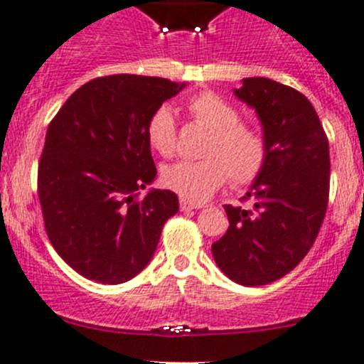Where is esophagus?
<instances>
[{
  "label": "esophagus",
  "instance_id": "34e87169",
  "mask_svg": "<svg viewBox=\"0 0 364 364\" xmlns=\"http://www.w3.org/2000/svg\"><path fill=\"white\" fill-rule=\"evenodd\" d=\"M179 208H181V211H192V209H202L204 208V204H195V202H188V200H183L179 202Z\"/></svg>",
  "mask_w": 364,
  "mask_h": 364
}]
</instances>
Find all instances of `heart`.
<instances>
[{"label": "heart", "instance_id": "heart-1", "mask_svg": "<svg viewBox=\"0 0 364 364\" xmlns=\"http://www.w3.org/2000/svg\"><path fill=\"white\" fill-rule=\"evenodd\" d=\"M186 109L211 136L205 141L200 162H178L162 171V185L178 193L183 200H208L225 185L230 176L233 185L255 181L267 162V143L263 134L240 120L235 106L214 92H198L186 102ZM150 146L162 156L176 150V118L167 106L155 109L146 125Z\"/></svg>", "mask_w": 364, "mask_h": 364}]
</instances>
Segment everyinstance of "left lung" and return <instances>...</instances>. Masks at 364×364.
<instances>
[{
    "mask_svg": "<svg viewBox=\"0 0 364 364\" xmlns=\"http://www.w3.org/2000/svg\"><path fill=\"white\" fill-rule=\"evenodd\" d=\"M258 114L267 162L244 198L225 205L227 233L213 244L221 272L242 286H263L291 272L312 247L328 208L330 146L304 94L270 78H244L233 90Z\"/></svg>",
    "mask_w": 364,
    "mask_h": 364,
    "instance_id": "obj_1",
    "label": "left lung"
}]
</instances>
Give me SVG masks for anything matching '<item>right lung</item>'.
I'll return each mask as SVG.
<instances>
[{"instance_id":"obj_1","label":"right lung","mask_w":364,"mask_h":364,"mask_svg":"<svg viewBox=\"0 0 364 364\" xmlns=\"http://www.w3.org/2000/svg\"><path fill=\"white\" fill-rule=\"evenodd\" d=\"M186 83L141 75L87 82L48 125L38 197L53 250L83 277L131 281L150 263L178 195L155 190L146 125Z\"/></svg>"}]
</instances>
